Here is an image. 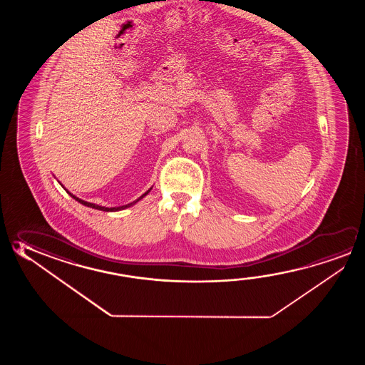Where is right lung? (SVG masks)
Listing matches in <instances>:
<instances>
[{
	"label": "right lung",
	"mask_w": 365,
	"mask_h": 365,
	"mask_svg": "<svg viewBox=\"0 0 365 365\" xmlns=\"http://www.w3.org/2000/svg\"><path fill=\"white\" fill-rule=\"evenodd\" d=\"M62 187H63V185H62ZM63 188H65V187H63ZM151 188H153V187H151ZM151 188L145 192L144 195H143V196H140L138 200H135L133 202L127 203V205H123V206H118V207H106V206H99V205H96V203L88 202V201H84V200H81V198L76 197L75 195H72L71 192L67 191L66 188H65V190H66L67 193H68V195H70L72 198H75L78 202L83 203L84 206H88V207H91V209L102 210V211H120V210L127 209V207H130V206H132V205H135V203L138 202L141 198H144L145 196H146V195H148V193L151 191Z\"/></svg>",
	"instance_id": "obj_1"
}]
</instances>
